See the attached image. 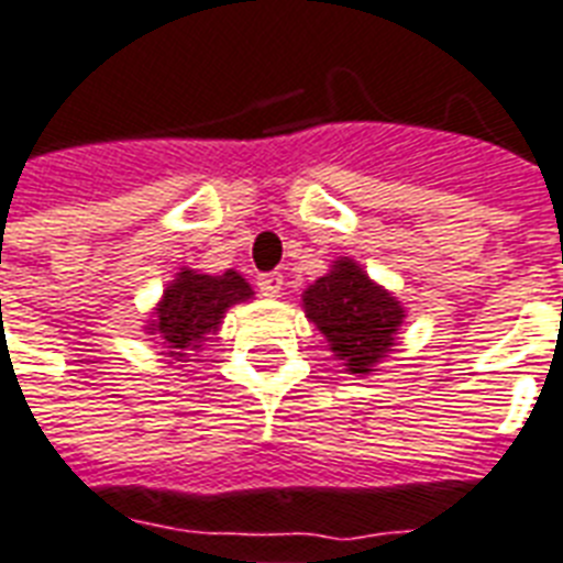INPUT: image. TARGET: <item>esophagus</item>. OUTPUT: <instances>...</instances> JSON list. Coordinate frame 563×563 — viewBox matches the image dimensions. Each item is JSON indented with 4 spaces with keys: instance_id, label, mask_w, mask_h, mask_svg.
Here are the masks:
<instances>
[{
    "instance_id": "obj_1",
    "label": "esophagus",
    "mask_w": 563,
    "mask_h": 563,
    "mask_svg": "<svg viewBox=\"0 0 563 563\" xmlns=\"http://www.w3.org/2000/svg\"><path fill=\"white\" fill-rule=\"evenodd\" d=\"M282 285H285V276H282V273H264V276H257V290H261L264 297H278V294H282Z\"/></svg>"
}]
</instances>
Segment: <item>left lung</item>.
Returning <instances> with one entry per match:
<instances>
[{
    "instance_id": "obj_1",
    "label": "left lung",
    "mask_w": 563,
    "mask_h": 563,
    "mask_svg": "<svg viewBox=\"0 0 563 563\" xmlns=\"http://www.w3.org/2000/svg\"><path fill=\"white\" fill-rule=\"evenodd\" d=\"M306 314L353 374H367L395 344L404 308L377 287L353 261H338L329 276L308 287Z\"/></svg>"
}]
</instances>
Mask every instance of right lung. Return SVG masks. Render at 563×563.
I'll use <instances>...</instances> for the list:
<instances>
[{
	"label": "right lung",
	"mask_w": 563,
	"mask_h": 563,
	"mask_svg": "<svg viewBox=\"0 0 563 563\" xmlns=\"http://www.w3.org/2000/svg\"><path fill=\"white\" fill-rule=\"evenodd\" d=\"M252 297V287L240 273L228 269L222 276H198L186 269L168 285L166 297L156 308V320L151 323L156 335L163 338L172 350H196L207 335L219 329L225 308ZM184 356V353H172Z\"/></svg>",
	"instance_id": "right-lung-1"
}]
</instances>
